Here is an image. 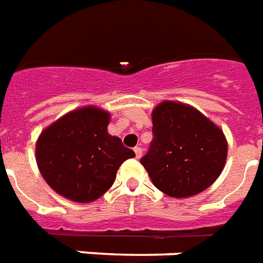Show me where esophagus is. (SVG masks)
Returning <instances> with one entry per match:
<instances>
[{"label": "esophagus", "instance_id": "obj_1", "mask_svg": "<svg viewBox=\"0 0 263 263\" xmlns=\"http://www.w3.org/2000/svg\"><path fill=\"white\" fill-rule=\"evenodd\" d=\"M134 152H136V157H137V159H141L142 149L140 148V146H136V148H134Z\"/></svg>", "mask_w": 263, "mask_h": 263}]
</instances>
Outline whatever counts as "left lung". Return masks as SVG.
Listing matches in <instances>:
<instances>
[{
	"mask_svg": "<svg viewBox=\"0 0 263 263\" xmlns=\"http://www.w3.org/2000/svg\"><path fill=\"white\" fill-rule=\"evenodd\" d=\"M152 123L153 140L141 164L153 184L174 198L213 184L228 152L222 130L194 107L170 100L155 107Z\"/></svg>",
	"mask_w": 263,
	"mask_h": 263,
	"instance_id": "obj_1",
	"label": "left lung"
}]
</instances>
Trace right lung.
I'll return each mask as SVG.
<instances>
[{"mask_svg":"<svg viewBox=\"0 0 263 263\" xmlns=\"http://www.w3.org/2000/svg\"><path fill=\"white\" fill-rule=\"evenodd\" d=\"M110 112L95 106L73 110L46 127L36 141V163L47 184L74 202H92L112 186L117 171L134 157L107 132Z\"/></svg>","mask_w":263,"mask_h":263,"instance_id":"1","label":"right lung"}]
</instances>
